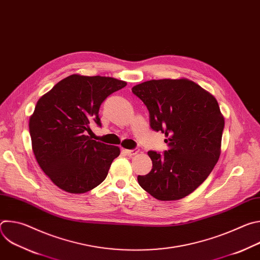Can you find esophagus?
Listing matches in <instances>:
<instances>
[{"label":"esophagus","instance_id":"esophagus-1","mask_svg":"<svg viewBox=\"0 0 260 260\" xmlns=\"http://www.w3.org/2000/svg\"><path fill=\"white\" fill-rule=\"evenodd\" d=\"M125 153L128 155V156H133V155H136L139 153V149H137V148H135V149L133 150H125Z\"/></svg>","mask_w":260,"mask_h":260}]
</instances>
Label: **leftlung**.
I'll return each mask as SVG.
<instances>
[{
  "label": "left lung",
  "mask_w": 260,
  "mask_h": 260,
  "mask_svg": "<svg viewBox=\"0 0 260 260\" xmlns=\"http://www.w3.org/2000/svg\"><path fill=\"white\" fill-rule=\"evenodd\" d=\"M149 111L150 126L161 132L169 149L148 151L149 174L140 186L159 201H176L193 192L220 156L224 118L216 99L188 79L150 80L132 88Z\"/></svg>",
  "instance_id": "obj_1"
}]
</instances>
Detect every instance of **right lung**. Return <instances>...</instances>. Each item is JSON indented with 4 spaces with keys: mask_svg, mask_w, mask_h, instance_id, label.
Wrapping results in <instances>:
<instances>
[{
    "mask_svg": "<svg viewBox=\"0 0 260 260\" xmlns=\"http://www.w3.org/2000/svg\"><path fill=\"white\" fill-rule=\"evenodd\" d=\"M125 85L112 77L74 74L37 102L28 123L32 151L40 168L60 189L84 193L106 179L120 150L91 140L87 133L91 122L102 126V103Z\"/></svg>",
    "mask_w": 260,
    "mask_h": 260,
    "instance_id": "right-lung-1",
    "label": "right lung"
}]
</instances>
